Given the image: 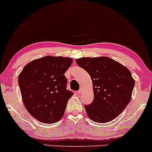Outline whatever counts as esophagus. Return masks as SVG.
Returning <instances> with one entry per match:
<instances>
[{"instance_id": "obj_1", "label": "esophagus", "mask_w": 152, "mask_h": 152, "mask_svg": "<svg viewBox=\"0 0 152 152\" xmlns=\"http://www.w3.org/2000/svg\"><path fill=\"white\" fill-rule=\"evenodd\" d=\"M82 91H83V89H80L79 91H77V92H78V94H81V93H82Z\"/></svg>"}]
</instances>
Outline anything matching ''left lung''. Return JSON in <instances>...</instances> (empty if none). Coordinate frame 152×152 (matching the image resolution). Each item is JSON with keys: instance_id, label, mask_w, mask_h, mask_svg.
Listing matches in <instances>:
<instances>
[{"instance_id": "1", "label": "left lung", "mask_w": 152, "mask_h": 152, "mask_svg": "<svg viewBox=\"0 0 152 152\" xmlns=\"http://www.w3.org/2000/svg\"><path fill=\"white\" fill-rule=\"evenodd\" d=\"M92 80L94 100L84 105L86 114L96 123H108L117 118L131 99L135 81L131 71L108 57L76 60Z\"/></svg>"}]
</instances>
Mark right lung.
Listing matches in <instances>:
<instances>
[{"label": "right lung", "instance_id": "right-lung-1", "mask_svg": "<svg viewBox=\"0 0 152 152\" xmlns=\"http://www.w3.org/2000/svg\"><path fill=\"white\" fill-rule=\"evenodd\" d=\"M73 59L45 56L24 66L18 82L23 102L31 116L43 123H54L62 118L68 99L73 94L66 89L65 73Z\"/></svg>", "mask_w": 152, "mask_h": 152}]
</instances>
